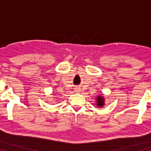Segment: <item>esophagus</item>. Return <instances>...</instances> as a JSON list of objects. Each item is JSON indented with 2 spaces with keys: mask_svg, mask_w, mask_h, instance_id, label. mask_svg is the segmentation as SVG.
I'll use <instances>...</instances> for the list:
<instances>
[{
  "mask_svg": "<svg viewBox=\"0 0 151 151\" xmlns=\"http://www.w3.org/2000/svg\"><path fill=\"white\" fill-rule=\"evenodd\" d=\"M76 91H77V92H78V91H79V90H76Z\"/></svg>",
  "mask_w": 151,
  "mask_h": 151,
  "instance_id": "obj_1",
  "label": "esophagus"
}]
</instances>
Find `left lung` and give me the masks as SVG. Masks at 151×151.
Wrapping results in <instances>:
<instances>
[{
    "label": "left lung",
    "mask_w": 151,
    "mask_h": 151,
    "mask_svg": "<svg viewBox=\"0 0 151 151\" xmlns=\"http://www.w3.org/2000/svg\"><path fill=\"white\" fill-rule=\"evenodd\" d=\"M96 102H97L98 106H104V98L102 96H98L96 98Z\"/></svg>",
    "instance_id": "1"
}]
</instances>
